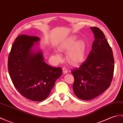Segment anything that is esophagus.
<instances>
[{
	"label": "esophagus",
	"mask_w": 123,
	"mask_h": 123,
	"mask_svg": "<svg viewBox=\"0 0 123 123\" xmlns=\"http://www.w3.org/2000/svg\"><path fill=\"white\" fill-rule=\"evenodd\" d=\"M62 71H63V73L64 74H66L68 72V70L65 68H63Z\"/></svg>",
	"instance_id": "1"
}]
</instances>
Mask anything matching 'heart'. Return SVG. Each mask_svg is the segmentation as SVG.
Returning <instances> with one entry per match:
<instances>
[{"label": "heart", "instance_id": "obj_1", "mask_svg": "<svg viewBox=\"0 0 123 123\" xmlns=\"http://www.w3.org/2000/svg\"><path fill=\"white\" fill-rule=\"evenodd\" d=\"M76 37L71 36L63 41L59 46L61 51H69L67 58L68 62L72 64H78L84 61L86 56V49L85 43L82 40L76 41ZM58 59H61L60 53H56Z\"/></svg>", "mask_w": 123, "mask_h": 123}]
</instances>
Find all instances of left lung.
Listing matches in <instances>:
<instances>
[{
  "label": "left lung",
  "mask_w": 123,
  "mask_h": 123,
  "mask_svg": "<svg viewBox=\"0 0 123 123\" xmlns=\"http://www.w3.org/2000/svg\"><path fill=\"white\" fill-rule=\"evenodd\" d=\"M95 40L87 59L79 68L71 71L74 81L75 95L83 100H90L110 87L114 74L112 50L104 33L97 27H91Z\"/></svg>",
  "instance_id": "obj_1"
}]
</instances>
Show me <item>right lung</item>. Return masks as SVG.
Listing matches in <instances>:
<instances>
[{
	"instance_id": "obj_1",
	"label": "right lung",
	"mask_w": 123,
	"mask_h": 123,
	"mask_svg": "<svg viewBox=\"0 0 123 123\" xmlns=\"http://www.w3.org/2000/svg\"><path fill=\"white\" fill-rule=\"evenodd\" d=\"M38 37L20 35L16 39L8 56V68L13 84L26 98L40 102L49 95L56 80L62 75L60 67L44 62L41 51L34 52Z\"/></svg>"
}]
</instances>
